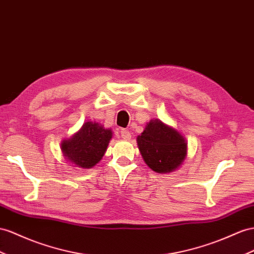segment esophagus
Returning a JSON list of instances; mask_svg holds the SVG:
<instances>
[{
  "label": "esophagus",
  "instance_id": "esophagus-1",
  "mask_svg": "<svg viewBox=\"0 0 254 254\" xmlns=\"http://www.w3.org/2000/svg\"><path fill=\"white\" fill-rule=\"evenodd\" d=\"M120 135H121V137L126 140H128L129 138H131V133H129V131L127 128H122L120 131Z\"/></svg>",
  "mask_w": 254,
  "mask_h": 254
}]
</instances>
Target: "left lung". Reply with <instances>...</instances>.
Wrapping results in <instances>:
<instances>
[{
	"label": "left lung",
	"instance_id": "8db88e82",
	"mask_svg": "<svg viewBox=\"0 0 254 254\" xmlns=\"http://www.w3.org/2000/svg\"><path fill=\"white\" fill-rule=\"evenodd\" d=\"M137 145L145 163L159 174L171 173L183 164L187 157V142L177 129L153 119L139 136Z\"/></svg>",
	"mask_w": 254,
	"mask_h": 254
}]
</instances>
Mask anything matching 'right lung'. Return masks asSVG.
I'll return each mask as SVG.
<instances>
[{"label":"right lung","mask_w":254,"mask_h":254,"mask_svg":"<svg viewBox=\"0 0 254 254\" xmlns=\"http://www.w3.org/2000/svg\"><path fill=\"white\" fill-rule=\"evenodd\" d=\"M112 137V129L88 121L70 138L61 142V150L76 167L91 168L102 160Z\"/></svg>","instance_id":"obj_1"}]
</instances>
